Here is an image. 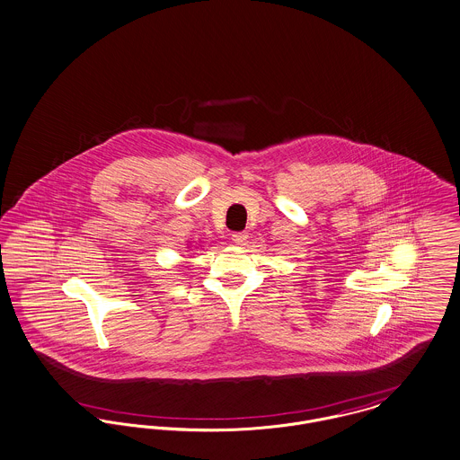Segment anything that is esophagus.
Wrapping results in <instances>:
<instances>
[{
  "label": "esophagus",
  "instance_id": "obj_1",
  "mask_svg": "<svg viewBox=\"0 0 460 460\" xmlns=\"http://www.w3.org/2000/svg\"><path fill=\"white\" fill-rule=\"evenodd\" d=\"M232 241L237 245H244L247 241V234L245 232H235L232 234Z\"/></svg>",
  "mask_w": 460,
  "mask_h": 460
}]
</instances>
